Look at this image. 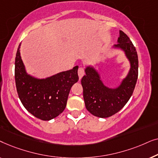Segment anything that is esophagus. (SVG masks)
Here are the masks:
<instances>
[{
  "label": "esophagus",
  "mask_w": 158,
  "mask_h": 158,
  "mask_svg": "<svg viewBox=\"0 0 158 158\" xmlns=\"http://www.w3.org/2000/svg\"><path fill=\"white\" fill-rule=\"evenodd\" d=\"M77 73H78V76H79V79L81 80L83 76L84 75V70L83 68H79L78 71H77Z\"/></svg>",
  "instance_id": "obj_1"
}]
</instances>
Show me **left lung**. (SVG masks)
Listing matches in <instances>:
<instances>
[{"mask_svg":"<svg viewBox=\"0 0 158 158\" xmlns=\"http://www.w3.org/2000/svg\"><path fill=\"white\" fill-rule=\"evenodd\" d=\"M117 43L111 49L122 51L130 64L129 72L120 83L115 88L108 87L98 70L91 64L86 65L85 75L81 80L86 109L93 115L100 118L109 117L119 111L128 102L137 83L138 57L135 47L122 31H119Z\"/></svg>","mask_w":158,"mask_h":158,"instance_id":"obj_1","label":"left lung"}]
</instances>
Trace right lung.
Wrapping results in <instances>:
<instances>
[{
  "label": "right lung",
  "mask_w": 158,
  "mask_h": 158,
  "mask_svg": "<svg viewBox=\"0 0 158 158\" xmlns=\"http://www.w3.org/2000/svg\"><path fill=\"white\" fill-rule=\"evenodd\" d=\"M20 47L21 44L15 60V81L19 98L25 109L35 117L43 121L52 119L65 109L71 88L78 81V66L40 78L27 73Z\"/></svg>",
  "instance_id": "obj_1"
}]
</instances>
